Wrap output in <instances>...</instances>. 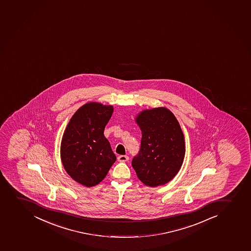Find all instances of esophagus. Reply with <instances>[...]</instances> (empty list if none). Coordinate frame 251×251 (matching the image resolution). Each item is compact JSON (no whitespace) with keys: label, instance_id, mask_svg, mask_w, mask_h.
I'll return each instance as SVG.
<instances>
[{"label":"esophagus","instance_id":"1","mask_svg":"<svg viewBox=\"0 0 251 251\" xmlns=\"http://www.w3.org/2000/svg\"><path fill=\"white\" fill-rule=\"evenodd\" d=\"M128 159H129V157L127 155H119V156H118V160L119 162H125V161H127Z\"/></svg>","mask_w":251,"mask_h":251}]
</instances>
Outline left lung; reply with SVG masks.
Instances as JSON below:
<instances>
[{
	"label": "left lung",
	"instance_id": "left-lung-1",
	"mask_svg": "<svg viewBox=\"0 0 251 251\" xmlns=\"http://www.w3.org/2000/svg\"><path fill=\"white\" fill-rule=\"evenodd\" d=\"M141 148L132 159L137 177L147 186L168 183L180 170L185 154L184 133L173 113L165 107L141 112Z\"/></svg>",
	"mask_w": 251,
	"mask_h": 251
}]
</instances>
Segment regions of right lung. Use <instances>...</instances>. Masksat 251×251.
Returning <instances> with one entry per match:
<instances>
[{
    "mask_svg": "<svg viewBox=\"0 0 251 251\" xmlns=\"http://www.w3.org/2000/svg\"><path fill=\"white\" fill-rule=\"evenodd\" d=\"M114 112L112 105L91 102L81 106L67 124L61 142L65 171L85 187L100 183L116 160L103 130Z\"/></svg>",
    "mask_w": 251,
    "mask_h": 251,
    "instance_id": "1",
    "label": "right lung"
}]
</instances>
